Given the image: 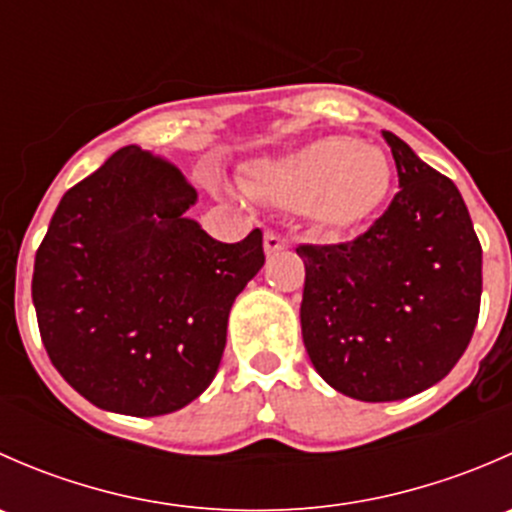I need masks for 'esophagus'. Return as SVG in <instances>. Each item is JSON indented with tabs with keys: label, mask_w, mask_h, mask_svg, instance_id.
<instances>
[{
	"label": "esophagus",
	"mask_w": 512,
	"mask_h": 512,
	"mask_svg": "<svg viewBox=\"0 0 512 512\" xmlns=\"http://www.w3.org/2000/svg\"><path fill=\"white\" fill-rule=\"evenodd\" d=\"M287 247V240L282 235H277V232L267 230L265 232V255L272 257L277 255V252H282Z\"/></svg>",
	"instance_id": "34e87169"
}]
</instances>
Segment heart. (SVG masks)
Wrapping results in <instances>:
<instances>
[{
	"mask_svg": "<svg viewBox=\"0 0 512 512\" xmlns=\"http://www.w3.org/2000/svg\"><path fill=\"white\" fill-rule=\"evenodd\" d=\"M240 185L252 200L299 208L319 232L347 235L384 208L391 165L371 143L322 136L282 156L252 160Z\"/></svg>",
	"mask_w": 512,
	"mask_h": 512,
	"instance_id": "obj_1",
	"label": "heart"
}]
</instances>
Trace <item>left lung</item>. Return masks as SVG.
Returning a JSON list of instances; mask_svg holds the SVG:
<instances>
[{
  "mask_svg": "<svg viewBox=\"0 0 512 512\" xmlns=\"http://www.w3.org/2000/svg\"><path fill=\"white\" fill-rule=\"evenodd\" d=\"M399 173L389 210L354 242L302 245V339L317 374L356 401L431 389L478 322L483 250L461 193L381 131Z\"/></svg>",
  "mask_w": 512,
  "mask_h": 512,
  "instance_id": "obj_1",
  "label": "left lung"
}]
</instances>
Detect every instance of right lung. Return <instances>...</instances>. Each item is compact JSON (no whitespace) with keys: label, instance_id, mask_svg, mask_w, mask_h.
Here are the masks:
<instances>
[{"label":"right lung","instance_id":"right-lung-1","mask_svg":"<svg viewBox=\"0 0 512 512\" xmlns=\"http://www.w3.org/2000/svg\"><path fill=\"white\" fill-rule=\"evenodd\" d=\"M170 160L113 153L61 198L36 250L32 299L51 364L86 401L163 416L218 374L227 317L265 265L262 232L213 240Z\"/></svg>","mask_w":512,"mask_h":512}]
</instances>
